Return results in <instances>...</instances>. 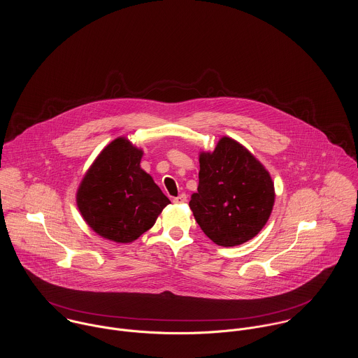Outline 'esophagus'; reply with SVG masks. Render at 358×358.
Returning <instances> with one entry per match:
<instances>
[{"instance_id":"34e87169","label":"esophagus","mask_w":358,"mask_h":358,"mask_svg":"<svg viewBox=\"0 0 358 358\" xmlns=\"http://www.w3.org/2000/svg\"><path fill=\"white\" fill-rule=\"evenodd\" d=\"M187 201V196L183 193V194H179L178 197H175L173 199V203L175 204H183V203H186Z\"/></svg>"}]
</instances>
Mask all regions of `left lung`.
<instances>
[{
	"mask_svg": "<svg viewBox=\"0 0 358 358\" xmlns=\"http://www.w3.org/2000/svg\"><path fill=\"white\" fill-rule=\"evenodd\" d=\"M199 179L189 205L215 244L240 245L263 229L274 205V185L244 146L222 138L212 153L200 154Z\"/></svg>",
	"mask_w": 358,
	"mask_h": 358,
	"instance_id": "8db88e82",
	"label": "left lung"
}]
</instances>
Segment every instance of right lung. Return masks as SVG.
<instances>
[{"label":"right lung","instance_id":"obj_1","mask_svg":"<svg viewBox=\"0 0 358 358\" xmlns=\"http://www.w3.org/2000/svg\"><path fill=\"white\" fill-rule=\"evenodd\" d=\"M142 150L118 138L84 176L77 205L85 222L107 240L132 243L153 227L168 197L141 168Z\"/></svg>","mask_w":358,"mask_h":358}]
</instances>
